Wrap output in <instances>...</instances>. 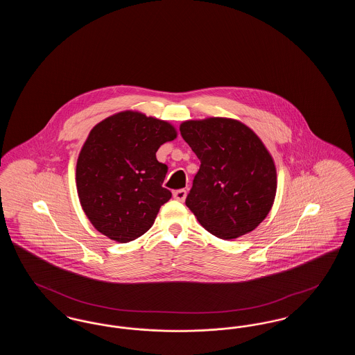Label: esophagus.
Returning a JSON list of instances; mask_svg holds the SVG:
<instances>
[{"mask_svg": "<svg viewBox=\"0 0 355 355\" xmlns=\"http://www.w3.org/2000/svg\"><path fill=\"white\" fill-rule=\"evenodd\" d=\"M186 196H187V191L184 190V189L175 190V191L173 193V197H174L177 201H180V202H184V201H185Z\"/></svg>", "mask_w": 355, "mask_h": 355, "instance_id": "1", "label": "esophagus"}]
</instances>
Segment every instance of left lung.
Listing matches in <instances>:
<instances>
[{
  "instance_id": "obj_1",
  "label": "left lung",
  "mask_w": 355,
  "mask_h": 355,
  "mask_svg": "<svg viewBox=\"0 0 355 355\" xmlns=\"http://www.w3.org/2000/svg\"><path fill=\"white\" fill-rule=\"evenodd\" d=\"M180 130L201 161L186 206L222 239L253 232L277 193V169L265 144L241 121L225 117L189 119Z\"/></svg>"
}]
</instances>
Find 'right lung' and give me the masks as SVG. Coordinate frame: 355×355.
Wrapping results in <instances>:
<instances>
[{
  "mask_svg": "<svg viewBox=\"0 0 355 355\" xmlns=\"http://www.w3.org/2000/svg\"><path fill=\"white\" fill-rule=\"evenodd\" d=\"M177 129L137 110H123L98 122L78 154L76 184L87 220L119 243L135 241L154 223L171 198L162 187L168 166L157 161L161 145Z\"/></svg>",
  "mask_w": 355,
  "mask_h": 355,
  "instance_id": "right-lung-1",
  "label": "right lung"
}]
</instances>
